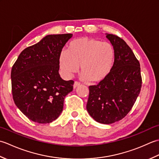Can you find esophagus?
<instances>
[{"instance_id": "obj_1", "label": "esophagus", "mask_w": 159, "mask_h": 159, "mask_svg": "<svg viewBox=\"0 0 159 159\" xmlns=\"http://www.w3.org/2000/svg\"><path fill=\"white\" fill-rule=\"evenodd\" d=\"M79 85H80V83H79V82H78V81H75V82H74V85H73V87H74V88L75 89L76 87H79Z\"/></svg>"}]
</instances>
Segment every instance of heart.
Listing matches in <instances>:
<instances>
[{"label": "heart", "instance_id": "b5f03b06", "mask_svg": "<svg viewBox=\"0 0 159 159\" xmlns=\"http://www.w3.org/2000/svg\"><path fill=\"white\" fill-rule=\"evenodd\" d=\"M115 60L116 50L111 43L85 37L70 42L67 50H62L59 57L60 68L66 76L76 73L80 66L83 78L92 83L105 79Z\"/></svg>", "mask_w": 159, "mask_h": 159}]
</instances>
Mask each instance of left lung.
Returning a JSON list of instances; mask_svg holds the SVG:
<instances>
[{
	"label": "left lung",
	"mask_w": 159,
	"mask_h": 159,
	"mask_svg": "<svg viewBox=\"0 0 159 159\" xmlns=\"http://www.w3.org/2000/svg\"><path fill=\"white\" fill-rule=\"evenodd\" d=\"M106 37L116 50V60L109 75L89 87L87 110L98 122L110 124L129 113L140 93L142 79L139 61L126 42L116 35Z\"/></svg>",
	"instance_id": "1"
}]
</instances>
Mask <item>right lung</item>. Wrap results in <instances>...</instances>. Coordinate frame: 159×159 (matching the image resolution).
Wrapping results in <instances>:
<instances>
[{"label": "right lung", "mask_w": 159, "mask_h": 159, "mask_svg": "<svg viewBox=\"0 0 159 159\" xmlns=\"http://www.w3.org/2000/svg\"><path fill=\"white\" fill-rule=\"evenodd\" d=\"M72 34L48 35L22 50L11 68L13 99L24 115L35 122L55 120L65 97L73 89L72 80L59 74V57Z\"/></svg>", "instance_id": "right-lung-1"}]
</instances>
